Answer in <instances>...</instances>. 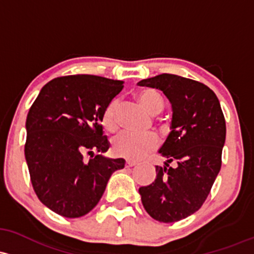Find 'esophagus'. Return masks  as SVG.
<instances>
[{"label":"esophagus","instance_id":"34e87169","mask_svg":"<svg viewBox=\"0 0 254 254\" xmlns=\"http://www.w3.org/2000/svg\"><path fill=\"white\" fill-rule=\"evenodd\" d=\"M136 164H137V161L132 160V159H127V161H125V166L127 168H131V166L136 165Z\"/></svg>","mask_w":254,"mask_h":254}]
</instances>
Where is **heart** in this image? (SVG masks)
Instances as JSON below:
<instances>
[{
    "instance_id": "1",
    "label": "heart",
    "mask_w": 254,
    "mask_h": 254,
    "mask_svg": "<svg viewBox=\"0 0 254 254\" xmlns=\"http://www.w3.org/2000/svg\"><path fill=\"white\" fill-rule=\"evenodd\" d=\"M136 97L141 105L152 114L163 111L164 100L157 90L152 88H143L136 93ZM101 124L108 132L118 129V101L112 100L104 110L101 116ZM159 137L154 132H121L113 138L112 150L116 155L124 158L138 159L146 155L149 150L157 148Z\"/></svg>"
}]
</instances>
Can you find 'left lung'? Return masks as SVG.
Segmentation results:
<instances>
[{
    "label": "left lung",
    "instance_id": "8db88e82",
    "mask_svg": "<svg viewBox=\"0 0 254 254\" xmlns=\"http://www.w3.org/2000/svg\"><path fill=\"white\" fill-rule=\"evenodd\" d=\"M137 84L161 90L172 107L171 131L159 149L165 166H155L154 182L138 189L142 204L155 221L178 222L201 207L221 170L227 131L221 104L207 85L176 74Z\"/></svg>",
    "mask_w": 254,
    "mask_h": 254
}]
</instances>
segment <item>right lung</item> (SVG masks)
Listing matches in <instances>:
<instances>
[{
	"instance_id": "right-lung-1",
	"label": "right lung",
	"mask_w": 254,
	"mask_h": 254,
	"mask_svg": "<svg viewBox=\"0 0 254 254\" xmlns=\"http://www.w3.org/2000/svg\"><path fill=\"white\" fill-rule=\"evenodd\" d=\"M123 83L93 74L54 78L27 113L25 159L33 190L60 216L90 212L113 172L124 168V159L102 155L110 142L101 125L102 112ZM84 154L91 155L89 161Z\"/></svg>"
}]
</instances>
